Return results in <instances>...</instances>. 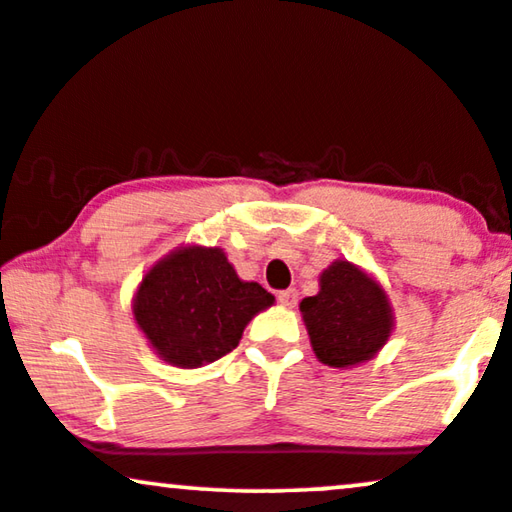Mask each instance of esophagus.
<instances>
[{
  "mask_svg": "<svg viewBox=\"0 0 512 512\" xmlns=\"http://www.w3.org/2000/svg\"><path fill=\"white\" fill-rule=\"evenodd\" d=\"M278 302H281L283 307H295V304H297V290L295 288L281 290V293H278Z\"/></svg>",
  "mask_w": 512,
  "mask_h": 512,
  "instance_id": "esophagus-1",
  "label": "esophagus"
}]
</instances>
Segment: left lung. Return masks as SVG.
Returning a JSON list of instances; mask_svg holds the SVG:
<instances>
[{"instance_id": "8db88e82", "label": "left lung", "mask_w": 512, "mask_h": 512, "mask_svg": "<svg viewBox=\"0 0 512 512\" xmlns=\"http://www.w3.org/2000/svg\"><path fill=\"white\" fill-rule=\"evenodd\" d=\"M300 312L316 359L333 368L373 359L394 326L390 300L380 283L345 260L323 271L319 293L304 297Z\"/></svg>"}]
</instances>
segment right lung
I'll return each mask as SVG.
<instances>
[{
    "instance_id": "right-lung-1",
    "label": "right lung",
    "mask_w": 512,
    "mask_h": 512,
    "mask_svg": "<svg viewBox=\"0 0 512 512\" xmlns=\"http://www.w3.org/2000/svg\"><path fill=\"white\" fill-rule=\"evenodd\" d=\"M271 304L274 295L241 281L222 248L186 245L141 278L132 312L160 359L198 368L236 349L248 321Z\"/></svg>"
}]
</instances>
